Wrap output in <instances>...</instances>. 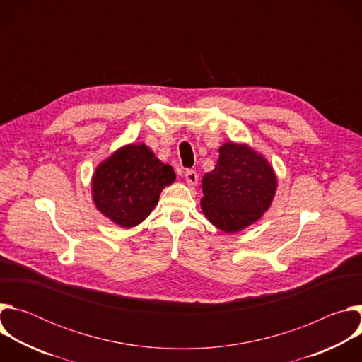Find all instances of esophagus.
Instances as JSON below:
<instances>
[{
	"instance_id": "obj_1",
	"label": "esophagus",
	"mask_w": 362,
	"mask_h": 362,
	"mask_svg": "<svg viewBox=\"0 0 362 362\" xmlns=\"http://www.w3.org/2000/svg\"><path fill=\"white\" fill-rule=\"evenodd\" d=\"M185 180H186V183L189 186H194L197 183V180H199V176H197V173L194 170H186L185 172Z\"/></svg>"
}]
</instances>
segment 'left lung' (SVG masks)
I'll list each match as a JSON object with an SVG mask.
<instances>
[{"mask_svg":"<svg viewBox=\"0 0 362 362\" xmlns=\"http://www.w3.org/2000/svg\"><path fill=\"white\" fill-rule=\"evenodd\" d=\"M278 179L271 163L246 143L226 141L212 172L202 179V212L225 233L239 232L271 208Z\"/></svg>","mask_w":362,"mask_h":362,"instance_id":"8db88e82","label":"left lung"}]
</instances>
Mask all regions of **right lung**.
<instances>
[{
	"label": "right lung",
	"instance_id": "add662e5",
	"mask_svg": "<svg viewBox=\"0 0 362 362\" xmlns=\"http://www.w3.org/2000/svg\"><path fill=\"white\" fill-rule=\"evenodd\" d=\"M175 179L173 168L160 162L144 143H130L95 168L93 202L113 223L134 228L151 214L162 190Z\"/></svg>",
	"mask_w": 362,
	"mask_h": 362
}]
</instances>
